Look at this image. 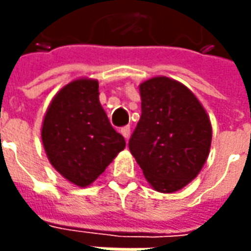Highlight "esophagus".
I'll return each mask as SVG.
<instances>
[{
  "label": "esophagus",
  "mask_w": 251,
  "mask_h": 251,
  "mask_svg": "<svg viewBox=\"0 0 251 251\" xmlns=\"http://www.w3.org/2000/svg\"><path fill=\"white\" fill-rule=\"evenodd\" d=\"M120 132L123 134V137L126 138V140H128L130 138V127H123L120 130Z\"/></svg>",
  "instance_id": "esophagus-1"
}]
</instances>
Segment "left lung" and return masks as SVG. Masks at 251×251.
<instances>
[{"label":"left lung","instance_id":"8db88e82","mask_svg":"<svg viewBox=\"0 0 251 251\" xmlns=\"http://www.w3.org/2000/svg\"><path fill=\"white\" fill-rule=\"evenodd\" d=\"M141 119L131 153L153 190L170 194L197 177L211 150L207 110L186 85L168 76L140 83Z\"/></svg>","mask_w":251,"mask_h":251}]
</instances>
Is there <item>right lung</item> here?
Masks as SVG:
<instances>
[{"label": "right lung", "mask_w": 251, "mask_h": 251, "mask_svg": "<svg viewBox=\"0 0 251 251\" xmlns=\"http://www.w3.org/2000/svg\"><path fill=\"white\" fill-rule=\"evenodd\" d=\"M42 142L51 166L78 187L91 186L126 148L92 78H76L54 95L42 123Z\"/></svg>", "instance_id": "obj_1"}]
</instances>
